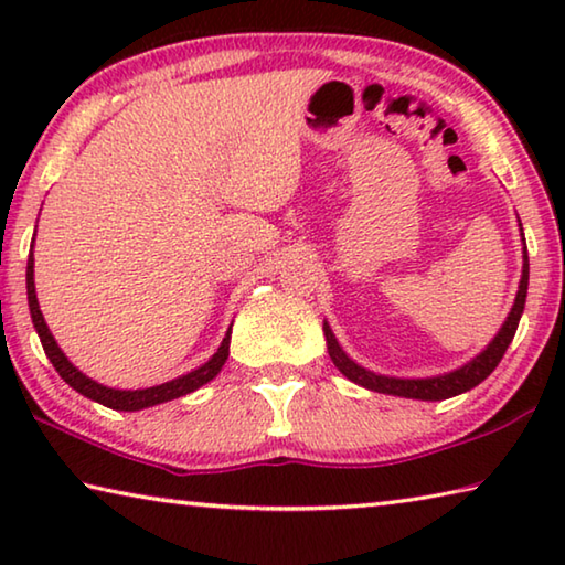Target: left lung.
Segmentation results:
<instances>
[{
	"instance_id": "obj_1",
	"label": "left lung",
	"mask_w": 565,
	"mask_h": 565,
	"mask_svg": "<svg viewBox=\"0 0 565 565\" xmlns=\"http://www.w3.org/2000/svg\"><path fill=\"white\" fill-rule=\"evenodd\" d=\"M525 294H529V252H525V242H523V274H521L519 294H515L509 319L503 321L501 331L495 333L493 341L478 353L476 359L468 361L461 369L448 371L444 376H431V379L381 376V374H374V371L359 366L356 361H351L347 356V351L339 347V341L333 337V331L329 329L327 321H323V337H327V347H329V356L333 361V366H337L349 381H353V384H359L369 391H376V394L418 398V401H444V398L463 394V391H471L473 386L481 384L486 376H491V371L499 366L505 349H509V343L515 337V329H519V321L525 306Z\"/></svg>"
}]
</instances>
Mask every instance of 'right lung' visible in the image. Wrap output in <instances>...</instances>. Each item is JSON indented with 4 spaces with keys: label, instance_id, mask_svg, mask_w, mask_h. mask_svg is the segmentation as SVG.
<instances>
[{
    "label": "right lung",
    "instance_id": "obj_1",
    "mask_svg": "<svg viewBox=\"0 0 565 565\" xmlns=\"http://www.w3.org/2000/svg\"><path fill=\"white\" fill-rule=\"evenodd\" d=\"M26 299H30V313H32V323L36 333H40V341L44 347L46 359L54 363L56 374H60L66 384H70L74 391H79L82 396H87L92 401H97V404L114 408V411H141V408H149V406H157V404H164V401L171 398H179V396H186L191 391L202 388L204 384H209L228 359V341H232V329L226 331V337L222 341V347L216 349V353L202 366L189 371V374L179 376V379H171L167 384H159V386H151V388H137V391H121V388H109V386H102L97 381H92L89 376H84L79 369L74 366V363L64 356V351L56 347L54 337L50 333V327H46V321L40 311V301H36V291H34V256L30 254V262H26Z\"/></svg>",
    "mask_w": 565,
    "mask_h": 565
}]
</instances>
